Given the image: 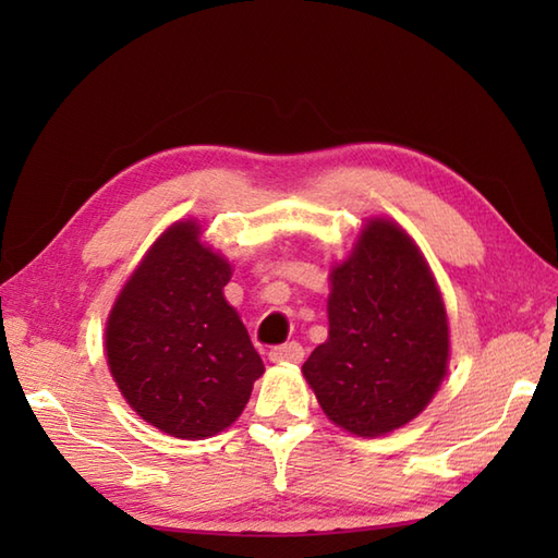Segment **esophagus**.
<instances>
[{"label": "esophagus", "instance_id": "esophagus-1", "mask_svg": "<svg viewBox=\"0 0 558 558\" xmlns=\"http://www.w3.org/2000/svg\"><path fill=\"white\" fill-rule=\"evenodd\" d=\"M268 360L272 364H300L304 360V348L300 345V342H286V345H278L272 348Z\"/></svg>", "mask_w": 558, "mask_h": 558}]
</instances>
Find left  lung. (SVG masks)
Instances as JSON below:
<instances>
[{"instance_id":"8db88e82","label":"left lung","mask_w":558,"mask_h":558,"mask_svg":"<svg viewBox=\"0 0 558 558\" xmlns=\"http://www.w3.org/2000/svg\"><path fill=\"white\" fill-rule=\"evenodd\" d=\"M448 372V316L429 266L398 222L372 218L330 270L328 340L302 374L328 420L384 436L429 405Z\"/></svg>"}]
</instances>
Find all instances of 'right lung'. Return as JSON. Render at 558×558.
I'll return each instance as SVG.
<instances>
[{"label": "right lung", "mask_w": 558, "mask_h": 558, "mask_svg": "<svg viewBox=\"0 0 558 558\" xmlns=\"http://www.w3.org/2000/svg\"><path fill=\"white\" fill-rule=\"evenodd\" d=\"M228 258L174 222L126 280L105 328L114 384L141 420L177 438H208L240 417L264 362L222 288Z\"/></svg>", "instance_id": "1"}]
</instances>
